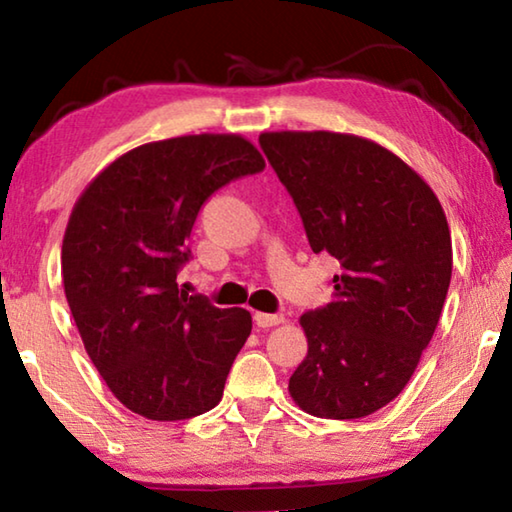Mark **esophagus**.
I'll list each match as a JSON object with an SVG mask.
<instances>
[{
    "label": "esophagus",
    "instance_id": "34e87169",
    "mask_svg": "<svg viewBox=\"0 0 512 512\" xmlns=\"http://www.w3.org/2000/svg\"><path fill=\"white\" fill-rule=\"evenodd\" d=\"M253 318H255V325L257 327H275V325H282L284 323V316L282 314H262V311H257Z\"/></svg>",
    "mask_w": 512,
    "mask_h": 512
}]
</instances>
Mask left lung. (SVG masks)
Segmentation results:
<instances>
[{"label": "left lung", "instance_id": "left-lung-1", "mask_svg": "<svg viewBox=\"0 0 512 512\" xmlns=\"http://www.w3.org/2000/svg\"><path fill=\"white\" fill-rule=\"evenodd\" d=\"M259 144L311 250L341 264L334 300L300 316L307 357L289 395L316 418H366L404 391L436 332L452 280L443 205L400 155L366 137L275 131Z\"/></svg>", "mask_w": 512, "mask_h": 512}]
</instances>
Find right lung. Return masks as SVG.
<instances>
[{
    "label": "right lung",
    "instance_id": "right-lung-1",
    "mask_svg": "<svg viewBox=\"0 0 512 512\" xmlns=\"http://www.w3.org/2000/svg\"><path fill=\"white\" fill-rule=\"evenodd\" d=\"M264 164L235 133L171 137L119 155L72 207L65 298L103 381L142 418L187 420L221 402L253 318L189 296L176 277L201 205Z\"/></svg>",
    "mask_w": 512,
    "mask_h": 512
}]
</instances>
